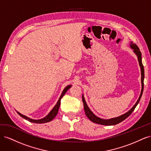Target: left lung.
<instances>
[{"instance_id":"1","label":"left lung","mask_w":151,"mask_h":151,"mask_svg":"<svg viewBox=\"0 0 151 151\" xmlns=\"http://www.w3.org/2000/svg\"><path fill=\"white\" fill-rule=\"evenodd\" d=\"M130 47L134 50V52L135 53V54L137 55L138 58V60L139 62V65L140 67V69H141V83H142V90H141V93H140V95L139 96V99L137 100V101L135 103V104L134 106L132 107V108L130 109L129 111H128L127 113H126L124 115H123L120 116H118L116 118H111V119L109 120H103L101 119V118H99V117H97L96 115H94L93 113L90 110V109L89 108V107L87 105L86 101L84 99V98L83 95V102L84 104V111H85V113L89 119L94 123H98V124H100V125H116L118 123H119L120 122H122V121H123L124 120H125L127 118L129 117L132 113L134 111V110L135 109V107L137 106V105L138 104V103H139L140 98L142 97V93L144 91V66L142 64V53L140 51L139 48L137 46L136 44L134 43H130Z\"/></svg>"}]
</instances>
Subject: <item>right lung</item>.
<instances>
[{
  "instance_id": "add662e5",
  "label": "right lung",
  "mask_w": 151,
  "mask_h": 151,
  "mask_svg": "<svg viewBox=\"0 0 151 151\" xmlns=\"http://www.w3.org/2000/svg\"><path fill=\"white\" fill-rule=\"evenodd\" d=\"M70 88H71V85H69L67 86L66 88L63 89V92L60 96V98H59L58 101L57 102V103L56 104L55 106H54V108L52 109V111H50L48 115L45 116V118H42V119H40V120H33V119H31V118L27 117L23 115H22V114H21L20 113H19L18 111H17V113L19 114V115L22 117L23 118H24V119L27 120L28 121L30 122H33V123H47V122H49L50 121H52L53 118L56 116V115H57V113L58 111V109H59V107H60V101H61V99L62 98V97L64 96V94L66 93L67 91L70 89Z\"/></svg>"
}]
</instances>
